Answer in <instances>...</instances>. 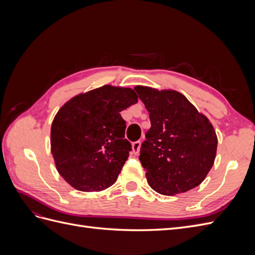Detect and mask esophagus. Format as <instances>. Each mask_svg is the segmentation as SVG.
I'll return each mask as SVG.
<instances>
[{
	"instance_id": "esophagus-1",
	"label": "esophagus",
	"mask_w": 255,
	"mask_h": 255,
	"mask_svg": "<svg viewBox=\"0 0 255 255\" xmlns=\"http://www.w3.org/2000/svg\"><path fill=\"white\" fill-rule=\"evenodd\" d=\"M140 145H141V142H140L139 140L133 142V144H132V151H133V153H134V154H137L138 152H139V150H140Z\"/></svg>"
}]
</instances>
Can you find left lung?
Segmentation results:
<instances>
[{
    "mask_svg": "<svg viewBox=\"0 0 255 255\" xmlns=\"http://www.w3.org/2000/svg\"><path fill=\"white\" fill-rule=\"evenodd\" d=\"M134 89L150 113L151 128L139 155L150 187L165 196L197 187L216 157L218 139L212 123L175 90Z\"/></svg>",
    "mask_w": 255,
    "mask_h": 255,
    "instance_id": "obj_1",
    "label": "left lung"
}]
</instances>
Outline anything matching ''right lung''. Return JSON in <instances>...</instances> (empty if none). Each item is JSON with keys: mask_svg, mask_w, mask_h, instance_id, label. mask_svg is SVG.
<instances>
[{"mask_svg": "<svg viewBox=\"0 0 255 255\" xmlns=\"http://www.w3.org/2000/svg\"><path fill=\"white\" fill-rule=\"evenodd\" d=\"M137 102L133 89L104 85L60 107L51 127V152L69 185L101 191L117 181L132 150L120 113Z\"/></svg>", "mask_w": 255, "mask_h": 255, "instance_id": "right-lung-1", "label": "right lung"}]
</instances>
